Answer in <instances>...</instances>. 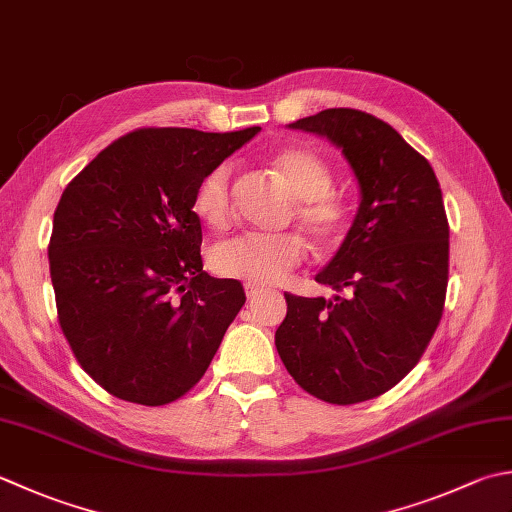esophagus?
Here are the masks:
<instances>
[{
    "label": "esophagus",
    "instance_id": "obj_1",
    "mask_svg": "<svg viewBox=\"0 0 512 512\" xmlns=\"http://www.w3.org/2000/svg\"><path fill=\"white\" fill-rule=\"evenodd\" d=\"M262 293H264V288L253 286V284H246V295H248V299H255V297H259Z\"/></svg>",
    "mask_w": 512,
    "mask_h": 512
}]
</instances>
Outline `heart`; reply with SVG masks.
Returning <instances> with one entry per match:
<instances>
[{"label":"heart","instance_id":"heart-1","mask_svg":"<svg viewBox=\"0 0 512 512\" xmlns=\"http://www.w3.org/2000/svg\"><path fill=\"white\" fill-rule=\"evenodd\" d=\"M273 166L293 193L295 217L319 242H330L346 222V208L330 186L333 170L324 157L302 146H286L273 155ZM193 208L204 224L222 230L233 222V164L222 162L197 184ZM306 259V244L297 233L239 235L217 244L210 253L215 273L253 286L284 282Z\"/></svg>","mask_w":512,"mask_h":512}]
</instances>
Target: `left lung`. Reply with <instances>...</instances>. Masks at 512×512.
<instances>
[{
  "mask_svg": "<svg viewBox=\"0 0 512 512\" xmlns=\"http://www.w3.org/2000/svg\"><path fill=\"white\" fill-rule=\"evenodd\" d=\"M342 148L362 193L357 217L319 284L335 299L286 293L277 353L306 393L328 404L384 395L415 368L444 313L448 219L424 155L355 108L290 124Z\"/></svg>",
  "mask_w": 512,
  "mask_h": 512,
  "instance_id": "obj_1",
  "label": "left lung"
}]
</instances>
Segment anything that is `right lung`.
Listing matches in <instances>:
<instances>
[{"label":"right lung","mask_w":512,"mask_h":512,"mask_svg":"<svg viewBox=\"0 0 512 512\" xmlns=\"http://www.w3.org/2000/svg\"><path fill=\"white\" fill-rule=\"evenodd\" d=\"M259 130L137 128L62 193L48 244L57 319L79 366L113 397H184L244 306L237 279L204 270L193 199L208 170Z\"/></svg>","instance_id":"1"}]
</instances>
